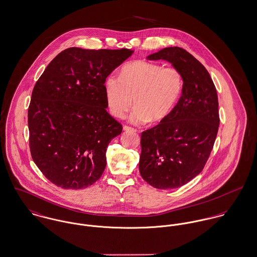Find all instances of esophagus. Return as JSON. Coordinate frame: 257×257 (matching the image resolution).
Here are the masks:
<instances>
[{"label":"esophagus","instance_id":"obj_1","mask_svg":"<svg viewBox=\"0 0 257 257\" xmlns=\"http://www.w3.org/2000/svg\"><path fill=\"white\" fill-rule=\"evenodd\" d=\"M122 128H123V131H125V132H130V131H132V132H137L136 128H134V127H132V126H128V125H125V124L122 126Z\"/></svg>","mask_w":257,"mask_h":257}]
</instances>
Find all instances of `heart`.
<instances>
[{
    "label": "heart",
    "mask_w": 257,
    "mask_h": 257,
    "mask_svg": "<svg viewBox=\"0 0 257 257\" xmlns=\"http://www.w3.org/2000/svg\"><path fill=\"white\" fill-rule=\"evenodd\" d=\"M184 85L181 71L146 61L124 65L119 78L109 75L105 80V96L111 114L123 117L135 103L131 119L145 123L165 119L178 103Z\"/></svg>",
    "instance_id": "1"
}]
</instances>
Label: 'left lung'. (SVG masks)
I'll use <instances>...</instances> for the list:
<instances>
[{
	"instance_id": "obj_1",
	"label": "left lung",
	"mask_w": 257,
	"mask_h": 257,
	"mask_svg": "<svg viewBox=\"0 0 257 257\" xmlns=\"http://www.w3.org/2000/svg\"><path fill=\"white\" fill-rule=\"evenodd\" d=\"M147 59L170 62L184 85L170 115L141 134L140 175L155 188H178L200 174L210 156L220 123L217 91L209 72L183 48H164Z\"/></svg>"
}]
</instances>
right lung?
<instances>
[{"label":"right lung","mask_w":257,"mask_h":257,"mask_svg":"<svg viewBox=\"0 0 257 257\" xmlns=\"http://www.w3.org/2000/svg\"><path fill=\"white\" fill-rule=\"evenodd\" d=\"M133 53L71 47L37 80L28 107L29 148L34 163L57 187L81 189L102 176L108 144L122 131L106 111L105 80Z\"/></svg>","instance_id":"right-lung-1"}]
</instances>
